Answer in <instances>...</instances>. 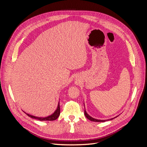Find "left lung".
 Wrapping results in <instances>:
<instances>
[{
  "label": "left lung",
  "mask_w": 147,
  "mask_h": 147,
  "mask_svg": "<svg viewBox=\"0 0 147 147\" xmlns=\"http://www.w3.org/2000/svg\"><path fill=\"white\" fill-rule=\"evenodd\" d=\"M84 115H85V117H86L88 119H90V121H94V122H105V121H108V120H112V119H114V118H117V117H118V116H117V117H114V118H113L109 119H105V120H102V119H95V118H92V117H90V115H89L87 113L86 111V110H85V107H84Z\"/></svg>",
  "instance_id": "left-lung-1"
}]
</instances>
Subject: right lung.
<instances>
[{
    "mask_svg": "<svg viewBox=\"0 0 147 147\" xmlns=\"http://www.w3.org/2000/svg\"><path fill=\"white\" fill-rule=\"evenodd\" d=\"M26 113V112H25ZM26 114L28 115V117L34 118V119H38L40 121H54V120H56L57 118L59 117V115H60V106H59V102L58 103V105H57V107L56 109V110L55 111L54 113L53 114L49 115V116L47 117H35V116H33V115H29L28 113Z\"/></svg>",
    "mask_w": 147,
    "mask_h": 147,
    "instance_id": "obj_1",
    "label": "right lung"
}]
</instances>
